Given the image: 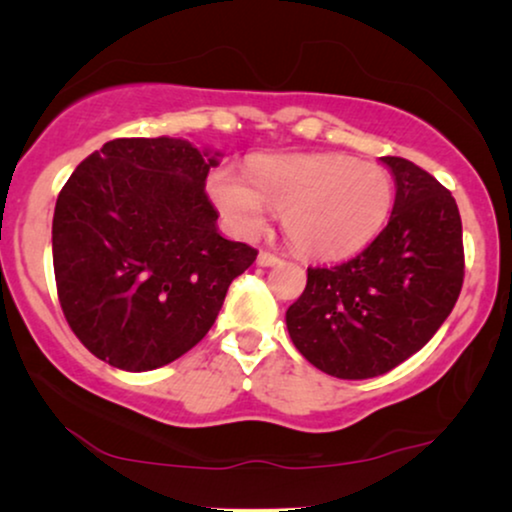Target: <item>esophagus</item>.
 I'll return each instance as SVG.
<instances>
[{"label":"esophagus","instance_id":"obj_1","mask_svg":"<svg viewBox=\"0 0 512 512\" xmlns=\"http://www.w3.org/2000/svg\"><path fill=\"white\" fill-rule=\"evenodd\" d=\"M279 261H282V258H279L277 254H272V251H261V254H258V265H261V268H270V265H277Z\"/></svg>","mask_w":512,"mask_h":512}]
</instances>
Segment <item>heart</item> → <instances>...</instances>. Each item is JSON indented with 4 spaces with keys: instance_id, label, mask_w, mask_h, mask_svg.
I'll return each mask as SVG.
<instances>
[{
    "instance_id": "heart-1",
    "label": "heart",
    "mask_w": 512,
    "mask_h": 512,
    "mask_svg": "<svg viewBox=\"0 0 512 512\" xmlns=\"http://www.w3.org/2000/svg\"><path fill=\"white\" fill-rule=\"evenodd\" d=\"M209 195L242 237L282 212L293 247L312 258H345L384 228L394 205V181L377 163L347 156H268L251 160L247 177L230 167L209 174Z\"/></svg>"
}]
</instances>
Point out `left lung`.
<instances>
[{
  "instance_id": "8db88e82",
  "label": "left lung",
  "mask_w": 512,
  "mask_h": 512,
  "mask_svg": "<svg viewBox=\"0 0 512 512\" xmlns=\"http://www.w3.org/2000/svg\"><path fill=\"white\" fill-rule=\"evenodd\" d=\"M396 200L380 235L333 268H307L286 310L293 345L340 380L389 373L450 317L464 284L461 216L452 193L405 158L384 156Z\"/></svg>"
}]
</instances>
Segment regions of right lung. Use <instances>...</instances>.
<instances>
[{
    "label": "right lung",
    "instance_id": "1",
    "mask_svg": "<svg viewBox=\"0 0 512 512\" xmlns=\"http://www.w3.org/2000/svg\"><path fill=\"white\" fill-rule=\"evenodd\" d=\"M219 153L186 139L123 137L90 153L53 214L58 300L83 347L144 373L205 338L258 251L216 228L205 181Z\"/></svg>",
    "mask_w": 512,
    "mask_h": 512
}]
</instances>
